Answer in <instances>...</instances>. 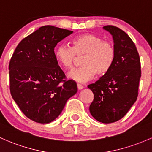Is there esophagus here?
<instances>
[{
  "label": "esophagus",
  "mask_w": 152,
  "mask_h": 152,
  "mask_svg": "<svg viewBox=\"0 0 152 152\" xmlns=\"http://www.w3.org/2000/svg\"><path fill=\"white\" fill-rule=\"evenodd\" d=\"M77 87H78V89H79V90L84 89V86H82V85L79 84H77Z\"/></svg>",
  "instance_id": "1"
}]
</instances>
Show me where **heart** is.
I'll use <instances>...</instances> for the list:
<instances>
[{"instance_id": "b5f03b06", "label": "heart", "mask_w": 152, "mask_h": 152, "mask_svg": "<svg viewBox=\"0 0 152 152\" xmlns=\"http://www.w3.org/2000/svg\"><path fill=\"white\" fill-rule=\"evenodd\" d=\"M55 56L60 65L69 71L74 67L76 56H84L83 67L70 73L69 78L84 83L93 79L96 73L104 76L109 72L115 61L116 50L113 43L104 41L101 37L84 34L73 38L71 48L58 46Z\"/></svg>"}]
</instances>
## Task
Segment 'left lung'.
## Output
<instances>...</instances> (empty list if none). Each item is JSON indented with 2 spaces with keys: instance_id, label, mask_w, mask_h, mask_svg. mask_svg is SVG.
Returning a JSON list of instances; mask_svg holds the SVG:
<instances>
[{
  "instance_id": "1",
  "label": "left lung",
  "mask_w": 152,
  "mask_h": 152,
  "mask_svg": "<svg viewBox=\"0 0 152 152\" xmlns=\"http://www.w3.org/2000/svg\"><path fill=\"white\" fill-rule=\"evenodd\" d=\"M103 29L113 36L116 58L109 72L88 86L94 94L89 111L99 122L111 123L126 115L137 99L141 62L136 45L125 31L111 25Z\"/></svg>"
}]
</instances>
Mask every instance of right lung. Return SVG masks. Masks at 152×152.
Here are the masks:
<instances>
[{
	"label": "right lung",
	"instance_id": "1",
	"mask_svg": "<svg viewBox=\"0 0 152 152\" xmlns=\"http://www.w3.org/2000/svg\"><path fill=\"white\" fill-rule=\"evenodd\" d=\"M73 31L41 26L24 38L9 63L10 91L21 112L31 121L49 123L59 116L76 83L66 81L58 65L54 48Z\"/></svg>",
	"mask_w": 152,
	"mask_h": 152
}]
</instances>
